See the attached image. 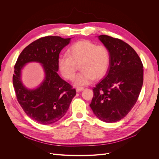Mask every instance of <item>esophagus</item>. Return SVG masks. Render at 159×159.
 Here are the masks:
<instances>
[{
    "mask_svg": "<svg viewBox=\"0 0 159 159\" xmlns=\"http://www.w3.org/2000/svg\"><path fill=\"white\" fill-rule=\"evenodd\" d=\"M84 89L83 88H77L76 89V91L77 92H81V91H83Z\"/></svg>",
    "mask_w": 159,
    "mask_h": 159,
    "instance_id": "34e87169",
    "label": "esophagus"
}]
</instances>
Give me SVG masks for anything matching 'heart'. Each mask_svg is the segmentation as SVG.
Listing matches in <instances>:
<instances>
[{"mask_svg":"<svg viewBox=\"0 0 159 159\" xmlns=\"http://www.w3.org/2000/svg\"><path fill=\"white\" fill-rule=\"evenodd\" d=\"M57 67L67 80L74 79L77 64H80L81 71L74 79L76 86H85L106 74L110 64V53L106 46L97 45L88 40L75 42L68 50V54L57 57Z\"/></svg>","mask_w":159,"mask_h":159,"instance_id":"heart-1","label":"heart"}]
</instances>
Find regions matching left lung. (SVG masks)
Returning a JSON list of instances; mask_svg holds the SVG:
<instances>
[{"label":"left lung","instance_id":"obj_1","mask_svg":"<svg viewBox=\"0 0 159 159\" xmlns=\"http://www.w3.org/2000/svg\"><path fill=\"white\" fill-rule=\"evenodd\" d=\"M110 53L105 78L93 89L89 106L102 121L114 123L124 118L138 99L143 84V66L133 48L107 35L98 36Z\"/></svg>","mask_w":159,"mask_h":159}]
</instances>
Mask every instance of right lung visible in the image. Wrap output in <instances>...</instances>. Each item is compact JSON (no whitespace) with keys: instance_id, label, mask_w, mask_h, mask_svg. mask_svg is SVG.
<instances>
[{"instance_id":"obj_1","label":"right lung","mask_w":159,"mask_h":159,"mask_svg":"<svg viewBox=\"0 0 159 159\" xmlns=\"http://www.w3.org/2000/svg\"><path fill=\"white\" fill-rule=\"evenodd\" d=\"M71 38L48 36L26 46L14 66L12 82L16 98L24 111L34 121L51 125L63 117L76 91L57 74V57ZM38 62L43 66L45 78L38 88L28 89L23 85L21 71L26 63Z\"/></svg>"}]
</instances>
